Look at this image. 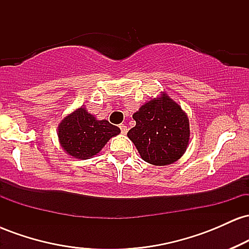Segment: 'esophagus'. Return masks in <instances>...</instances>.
<instances>
[{"label": "esophagus", "instance_id": "obj_1", "mask_svg": "<svg viewBox=\"0 0 249 249\" xmlns=\"http://www.w3.org/2000/svg\"><path fill=\"white\" fill-rule=\"evenodd\" d=\"M119 128H121V131H122V133H123V134H126V133H127V127L125 126L124 124H121V125H119Z\"/></svg>", "mask_w": 249, "mask_h": 249}]
</instances>
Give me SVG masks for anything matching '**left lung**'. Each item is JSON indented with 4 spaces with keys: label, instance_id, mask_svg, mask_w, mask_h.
Masks as SVG:
<instances>
[{
    "label": "left lung",
    "instance_id": "8db88e82",
    "mask_svg": "<svg viewBox=\"0 0 249 249\" xmlns=\"http://www.w3.org/2000/svg\"><path fill=\"white\" fill-rule=\"evenodd\" d=\"M136 126L127 137L142 160L164 166L173 164L186 152L190 141V123L181 107L166 93L151 99L133 113Z\"/></svg>",
    "mask_w": 249,
    "mask_h": 249
}]
</instances>
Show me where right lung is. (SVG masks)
<instances>
[{
  "mask_svg": "<svg viewBox=\"0 0 249 249\" xmlns=\"http://www.w3.org/2000/svg\"><path fill=\"white\" fill-rule=\"evenodd\" d=\"M121 133V128L107 121H97L85 107H79L65 117L58 125L61 146L69 156L89 159L96 156L110 138Z\"/></svg>",
  "mask_w": 249,
  "mask_h": 249,
  "instance_id": "1",
  "label": "right lung"
}]
</instances>
